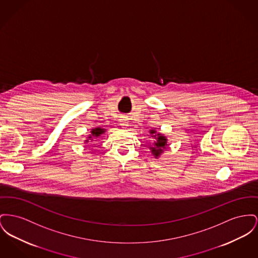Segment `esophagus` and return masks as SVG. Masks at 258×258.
I'll return each mask as SVG.
<instances>
[{
  "mask_svg": "<svg viewBox=\"0 0 258 258\" xmlns=\"http://www.w3.org/2000/svg\"><path fill=\"white\" fill-rule=\"evenodd\" d=\"M120 124H121V127H123V128L127 127L128 126L127 119L126 118H121V120H120Z\"/></svg>",
  "mask_w": 258,
  "mask_h": 258,
  "instance_id": "1",
  "label": "esophagus"
}]
</instances>
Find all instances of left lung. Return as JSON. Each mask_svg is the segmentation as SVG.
<instances>
[{"label": "left lung", "mask_w": 258, "mask_h": 258, "mask_svg": "<svg viewBox=\"0 0 258 258\" xmlns=\"http://www.w3.org/2000/svg\"><path fill=\"white\" fill-rule=\"evenodd\" d=\"M150 137L154 138V145L150 146L149 149L152 155L158 159L164 151L166 150L167 146V138L165 135H162L161 133H157L156 130H150L149 131Z\"/></svg>", "instance_id": "1"}]
</instances>
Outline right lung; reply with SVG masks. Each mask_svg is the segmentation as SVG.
I'll list each match as a JSON object with an SVG mask.
<instances>
[{"instance_id":"right-lung-1","label":"right lung","mask_w":258,"mask_h":258,"mask_svg":"<svg viewBox=\"0 0 258 258\" xmlns=\"http://www.w3.org/2000/svg\"><path fill=\"white\" fill-rule=\"evenodd\" d=\"M105 133H106V128H103L101 126H96V127L91 128V134L89 135V137H87V139L85 140V143L90 142V140L93 141V139L101 137Z\"/></svg>"}]
</instances>
